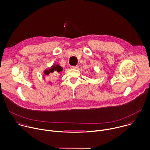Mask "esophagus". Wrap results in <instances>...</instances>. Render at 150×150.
<instances>
[{"label":"esophagus","instance_id":"34e87169","mask_svg":"<svg viewBox=\"0 0 150 150\" xmlns=\"http://www.w3.org/2000/svg\"><path fill=\"white\" fill-rule=\"evenodd\" d=\"M72 69H77L78 68V67L77 66H72L71 67Z\"/></svg>","mask_w":150,"mask_h":150}]
</instances>
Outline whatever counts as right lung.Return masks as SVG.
<instances>
[{"label":"right lung","instance_id":"add662e5","mask_svg":"<svg viewBox=\"0 0 150 150\" xmlns=\"http://www.w3.org/2000/svg\"><path fill=\"white\" fill-rule=\"evenodd\" d=\"M63 70V68L59 65H53L51 68L48 69H46L44 72V74L45 75H49L50 74L53 73L54 71L59 72Z\"/></svg>","mask_w":150,"mask_h":150}]
</instances>
